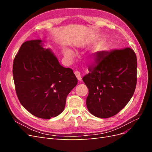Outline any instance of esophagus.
<instances>
[{
  "label": "esophagus",
  "instance_id": "34e87169",
  "mask_svg": "<svg viewBox=\"0 0 152 152\" xmlns=\"http://www.w3.org/2000/svg\"><path fill=\"white\" fill-rule=\"evenodd\" d=\"M74 73H75V76L77 77L78 80H82V75H81V73H80V72H79V71H75Z\"/></svg>",
  "mask_w": 152,
  "mask_h": 152
}]
</instances>
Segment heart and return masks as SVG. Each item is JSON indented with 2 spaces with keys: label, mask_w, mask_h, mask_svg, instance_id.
<instances>
[{
  "label": "heart",
  "mask_w": 152,
  "mask_h": 152,
  "mask_svg": "<svg viewBox=\"0 0 152 152\" xmlns=\"http://www.w3.org/2000/svg\"><path fill=\"white\" fill-rule=\"evenodd\" d=\"M63 52L64 56H65V58H66L67 59H72L75 56L74 52H73L72 49L67 48H64Z\"/></svg>",
  "instance_id": "b5f03b06"
}]
</instances>
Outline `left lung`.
I'll return each mask as SVG.
<instances>
[{
    "label": "left lung",
    "instance_id": "8db88e82",
    "mask_svg": "<svg viewBox=\"0 0 152 152\" xmlns=\"http://www.w3.org/2000/svg\"><path fill=\"white\" fill-rule=\"evenodd\" d=\"M95 65L83 78L89 89L86 105L99 118L117 114L131 99L137 82V58L129 48L94 53Z\"/></svg>",
    "mask_w": 152,
    "mask_h": 152
}]
</instances>
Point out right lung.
Listing matches in <instances>:
<instances>
[{
  "label": "right lung",
  "instance_id": "obj_1",
  "mask_svg": "<svg viewBox=\"0 0 152 152\" xmlns=\"http://www.w3.org/2000/svg\"><path fill=\"white\" fill-rule=\"evenodd\" d=\"M42 45L41 40L23 44L14 59L12 73L23 107L37 117L50 119L63 111L78 80L72 69L62 66Z\"/></svg>",
  "mask_w": 152,
  "mask_h": 152
}]
</instances>
